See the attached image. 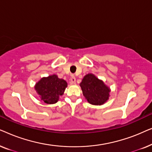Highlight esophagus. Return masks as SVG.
<instances>
[{
    "mask_svg": "<svg viewBox=\"0 0 152 152\" xmlns=\"http://www.w3.org/2000/svg\"><path fill=\"white\" fill-rule=\"evenodd\" d=\"M75 82H76V78L74 76H72V77L70 78V84H75Z\"/></svg>",
    "mask_w": 152,
    "mask_h": 152,
    "instance_id": "obj_1",
    "label": "esophagus"
}]
</instances>
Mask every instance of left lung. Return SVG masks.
I'll list each match as a JSON object with an SVG mask.
<instances>
[{
	"mask_svg": "<svg viewBox=\"0 0 152 152\" xmlns=\"http://www.w3.org/2000/svg\"><path fill=\"white\" fill-rule=\"evenodd\" d=\"M84 96L91 104H103L109 99L110 89L94 75L88 74L80 83Z\"/></svg>",
	"mask_w": 152,
	"mask_h": 152,
	"instance_id": "left-lung-1",
	"label": "left lung"
}]
</instances>
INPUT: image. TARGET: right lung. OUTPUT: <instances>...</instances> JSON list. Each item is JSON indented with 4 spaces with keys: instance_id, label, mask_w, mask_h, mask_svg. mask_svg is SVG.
<instances>
[{
    "instance_id": "add662e5",
    "label": "right lung",
    "mask_w": 152,
    "mask_h": 152,
    "mask_svg": "<svg viewBox=\"0 0 152 152\" xmlns=\"http://www.w3.org/2000/svg\"><path fill=\"white\" fill-rule=\"evenodd\" d=\"M66 87L67 82L65 80L53 75L41 79L36 84L35 90L44 102L55 104L59 100V96L64 94Z\"/></svg>"
}]
</instances>
